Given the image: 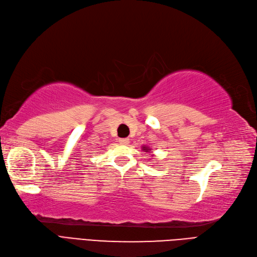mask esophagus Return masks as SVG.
Returning a JSON list of instances; mask_svg holds the SVG:
<instances>
[{
  "label": "esophagus",
  "mask_w": 257,
  "mask_h": 257,
  "mask_svg": "<svg viewBox=\"0 0 257 257\" xmlns=\"http://www.w3.org/2000/svg\"><path fill=\"white\" fill-rule=\"evenodd\" d=\"M118 141L122 145H127L130 143V139L128 138H119Z\"/></svg>",
  "instance_id": "1"
}]
</instances>
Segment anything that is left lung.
Here are the masks:
<instances>
[{
    "label": "left lung",
    "instance_id": "obj_1",
    "mask_svg": "<svg viewBox=\"0 0 257 257\" xmlns=\"http://www.w3.org/2000/svg\"><path fill=\"white\" fill-rule=\"evenodd\" d=\"M143 150H144V151H146V152H150V150H151V149H149L148 147H143Z\"/></svg>",
    "mask_w": 257,
    "mask_h": 257
}]
</instances>
